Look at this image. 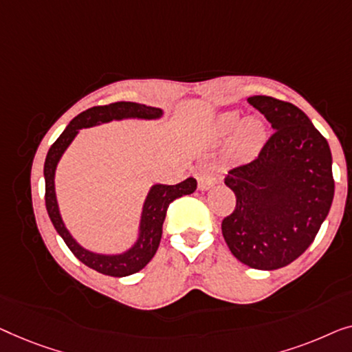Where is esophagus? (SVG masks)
Instances as JSON below:
<instances>
[{"label":"esophagus","mask_w":352,"mask_h":352,"mask_svg":"<svg viewBox=\"0 0 352 352\" xmlns=\"http://www.w3.org/2000/svg\"><path fill=\"white\" fill-rule=\"evenodd\" d=\"M217 183V178L214 177V174H202L199 178H197V188L201 191H207L210 190Z\"/></svg>","instance_id":"esophagus-1"}]
</instances>
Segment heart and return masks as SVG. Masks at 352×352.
<instances>
[{"label": "heart", "instance_id": "heart-1", "mask_svg": "<svg viewBox=\"0 0 352 352\" xmlns=\"http://www.w3.org/2000/svg\"><path fill=\"white\" fill-rule=\"evenodd\" d=\"M231 138V153L237 157L255 155L266 138V126L260 118L242 120L237 111H225L215 120V137L219 140Z\"/></svg>", "mask_w": 352, "mask_h": 352}]
</instances>
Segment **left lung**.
<instances>
[{
    "label": "left lung",
    "instance_id": "obj_1",
    "mask_svg": "<svg viewBox=\"0 0 352 352\" xmlns=\"http://www.w3.org/2000/svg\"><path fill=\"white\" fill-rule=\"evenodd\" d=\"M249 103L274 129L256 160L228 172L236 209L221 223L231 254L250 268L273 271L313 244L333 201L331 153L298 107L268 96Z\"/></svg>",
    "mask_w": 352,
    "mask_h": 352
}]
</instances>
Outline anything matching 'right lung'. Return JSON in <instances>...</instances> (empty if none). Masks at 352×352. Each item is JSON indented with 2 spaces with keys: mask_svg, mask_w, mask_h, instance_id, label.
I'll list each match as a JSON object with an SVG mask.
<instances>
[{
  "mask_svg": "<svg viewBox=\"0 0 352 352\" xmlns=\"http://www.w3.org/2000/svg\"><path fill=\"white\" fill-rule=\"evenodd\" d=\"M162 115H164V110H161V108L146 107L135 102H115L105 107H92L79 113L75 120H72L70 124L67 126L65 131L60 133V137L54 142V145L47 151L46 161H44V182H46V209L49 219L57 230L58 236L65 241L68 249L75 254L76 258L102 274L124 277L145 268L160 247L167 207L177 197L195 192L197 183L192 177H188L186 180L177 183V185H162V183L151 185L142 206L135 241L124 250L105 254V252L89 250L79 244L63 221L56 192L57 166L63 153L72 145V142L75 140L81 129L122 120L155 121L161 120Z\"/></svg>",
  "mask_w": 352,
  "mask_h": 352,
  "instance_id": "1",
  "label": "right lung"
}]
</instances>
